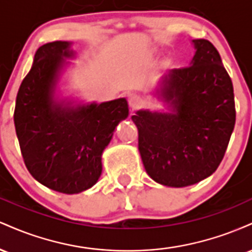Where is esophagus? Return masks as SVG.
Listing matches in <instances>:
<instances>
[{
    "label": "esophagus",
    "mask_w": 252,
    "mask_h": 252,
    "mask_svg": "<svg viewBox=\"0 0 252 252\" xmlns=\"http://www.w3.org/2000/svg\"><path fill=\"white\" fill-rule=\"evenodd\" d=\"M142 104H143V100L140 96H136V94H134V96L129 98V106L132 110L140 109L141 106H142Z\"/></svg>",
    "instance_id": "esophagus-1"
}]
</instances>
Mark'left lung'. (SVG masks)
<instances>
[{"label": "left lung", "mask_w": 252, "mask_h": 252, "mask_svg": "<svg viewBox=\"0 0 252 252\" xmlns=\"http://www.w3.org/2000/svg\"><path fill=\"white\" fill-rule=\"evenodd\" d=\"M190 66L173 68L158 94L172 112L140 110L131 116L138 150L153 180L185 187L204 180L220 164L235 128L231 78L209 40H193Z\"/></svg>", "instance_id": "1"}]
</instances>
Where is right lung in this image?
Returning a JSON list of instances; mask_svg holds the SVG:
<instances>
[{
    "mask_svg": "<svg viewBox=\"0 0 252 252\" xmlns=\"http://www.w3.org/2000/svg\"><path fill=\"white\" fill-rule=\"evenodd\" d=\"M72 54L67 41L37 48L14 111L27 169L43 186L66 194L83 192L98 181L103 150L129 115L126 98L76 106L54 100L58 74Z\"/></svg>",
    "mask_w": 252,
    "mask_h": 252,
    "instance_id": "right-lung-1",
    "label": "right lung"
}]
</instances>
